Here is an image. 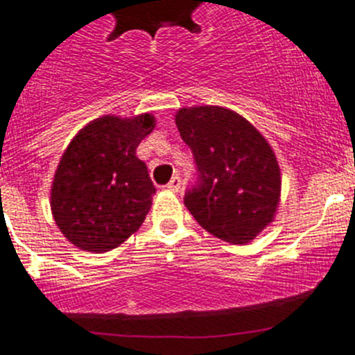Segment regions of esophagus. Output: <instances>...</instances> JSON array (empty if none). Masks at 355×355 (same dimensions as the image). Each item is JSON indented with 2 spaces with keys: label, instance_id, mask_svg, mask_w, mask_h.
I'll list each match as a JSON object with an SVG mask.
<instances>
[{
  "label": "esophagus",
  "instance_id": "esophagus-1",
  "mask_svg": "<svg viewBox=\"0 0 355 355\" xmlns=\"http://www.w3.org/2000/svg\"><path fill=\"white\" fill-rule=\"evenodd\" d=\"M167 188L171 190V192H180L181 190V180H180V175H174L171 181H168Z\"/></svg>",
  "mask_w": 355,
  "mask_h": 355
}]
</instances>
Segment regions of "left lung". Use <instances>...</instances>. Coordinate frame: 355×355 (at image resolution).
<instances>
[{
  "instance_id": "8db88e82",
  "label": "left lung",
  "mask_w": 355,
  "mask_h": 355,
  "mask_svg": "<svg viewBox=\"0 0 355 355\" xmlns=\"http://www.w3.org/2000/svg\"><path fill=\"white\" fill-rule=\"evenodd\" d=\"M175 126L193 153L199 180L184 206L213 236L245 245L274 222L281 171L270 144L236 112L180 108Z\"/></svg>"
}]
</instances>
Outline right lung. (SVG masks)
Listing matches in <instances>:
<instances>
[{
	"label": "right lung",
	"mask_w": 355,
	"mask_h": 355,
	"mask_svg": "<svg viewBox=\"0 0 355 355\" xmlns=\"http://www.w3.org/2000/svg\"><path fill=\"white\" fill-rule=\"evenodd\" d=\"M155 126L150 114L105 115L71 140L53 178L51 211L78 249H115L146 220L156 188L137 147Z\"/></svg>",
	"instance_id": "obj_1"
}]
</instances>
